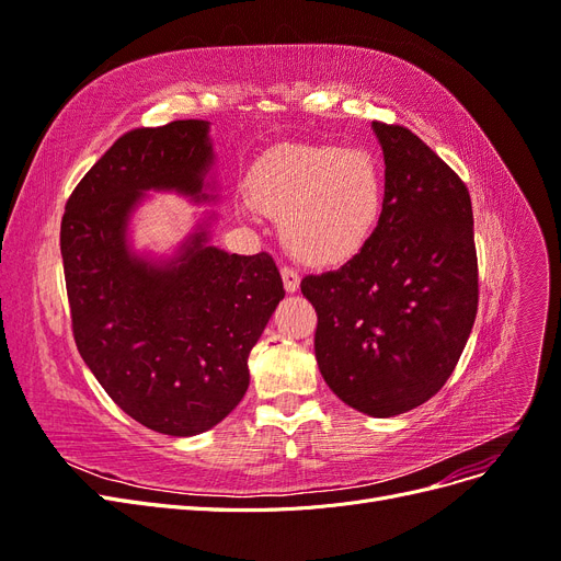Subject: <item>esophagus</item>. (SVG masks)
<instances>
[{"mask_svg": "<svg viewBox=\"0 0 561 561\" xmlns=\"http://www.w3.org/2000/svg\"><path fill=\"white\" fill-rule=\"evenodd\" d=\"M280 276H283V285L287 293H297L299 290V274L293 266H283L280 268Z\"/></svg>", "mask_w": 561, "mask_h": 561, "instance_id": "1", "label": "esophagus"}]
</instances>
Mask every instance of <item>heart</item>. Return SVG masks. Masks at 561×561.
Here are the masks:
<instances>
[{"mask_svg":"<svg viewBox=\"0 0 561 561\" xmlns=\"http://www.w3.org/2000/svg\"><path fill=\"white\" fill-rule=\"evenodd\" d=\"M248 196L280 219L283 243L297 260L332 266L358 254L375 236L386 180L367 149L283 145L254 163Z\"/></svg>","mask_w":561,"mask_h":561,"instance_id":"1","label":"heart"}]
</instances>
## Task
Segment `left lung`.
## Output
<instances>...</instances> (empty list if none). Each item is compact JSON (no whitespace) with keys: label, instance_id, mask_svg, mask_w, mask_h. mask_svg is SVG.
Segmentation results:
<instances>
[{"label":"left lung","instance_id":"obj_1","mask_svg":"<svg viewBox=\"0 0 561 561\" xmlns=\"http://www.w3.org/2000/svg\"><path fill=\"white\" fill-rule=\"evenodd\" d=\"M386 163L381 222L342 268L301 280L318 313L325 383L369 416L431 400L478 316V250L466 182L400 124L375 122Z\"/></svg>","mask_w":561,"mask_h":561}]
</instances>
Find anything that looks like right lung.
<instances>
[{
	"label": "right lung",
	"mask_w": 561,
	"mask_h": 561,
	"mask_svg": "<svg viewBox=\"0 0 561 561\" xmlns=\"http://www.w3.org/2000/svg\"><path fill=\"white\" fill-rule=\"evenodd\" d=\"M208 124L182 118L124 133L67 198L60 252L72 334L107 396L142 426L198 435L245 396L248 355L285 297L268 252L227 254L194 233L154 266L126 248V219L147 190L206 198Z\"/></svg>",
	"instance_id": "right-lung-1"
}]
</instances>
